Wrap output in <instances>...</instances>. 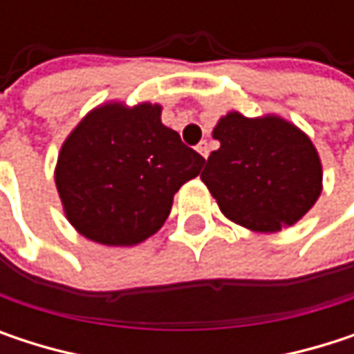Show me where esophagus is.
Segmentation results:
<instances>
[{"instance_id":"esophagus-1","label":"esophagus","mask_w":354,"mask_h":354,"mask_svg":"<svg viewBox=\"0 0 354 354\" xmlns=\"http://www.w3.org/2000/svg\"><path fill=\"white\" fill-rule=\"evenodd\" d=\"M196 151H198L203 158H209V153H211V145H209V141H207V139H203V141L196 145Z\"/></svg>"}]
</instances>
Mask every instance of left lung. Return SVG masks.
<instances>
[{
    "label": "left lung",
    "mask_w": 354,
    "mask_h": 354,
    "mask_svg": "<svg viewBox=\"0 0 354 354\" xmlns=\"http://www.w3.org/2000/svg\"><path fill=\"white\" fill-rule=\"evenodd\" d=\"M203 182L232 221L254 232H279L301 219L322 192V166L312 141L277 116L230 112L213 131Z\"/></svg>",
    "instance_id": "obj_1"
}]
</instances>
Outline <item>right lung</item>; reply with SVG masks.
Returning <instances> with one entry per match:
<instances>
[{"label": "right lung", "instance_id": "obj_1", "mask_svg": "<svg viewBox=\"0 0 354 354\" xmlns=\"http://www.w3.org/2000/svg\"><path fill=\"white\" fill-rule=\"evenodd\" d=\"M160 114L158 104H106L63 143L55 182L82 236L106 246L143 242L168 219L178 188L198 176L205 158Z\"/></svg>", "mask_w": 354, "mask_h": 354}]
</instances>
